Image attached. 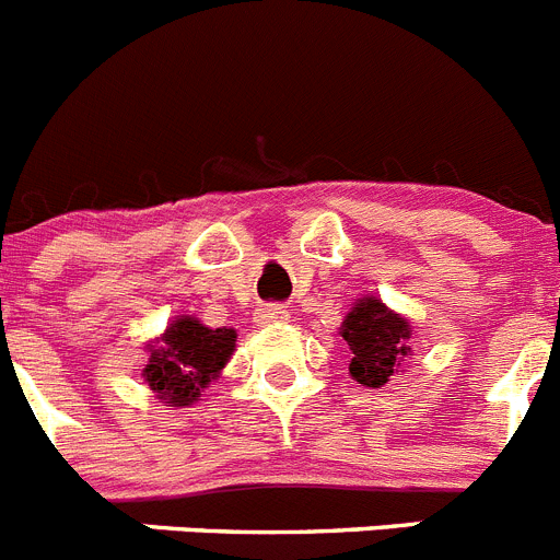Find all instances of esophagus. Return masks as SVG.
Listing matches in <instances>:
<instances>
[{
  "mask_svg": "<svg viewBox=\"0 0 560 560\" xmlns=\"http://www.w3.org/2000/svg\"><path fill=\"white\" fill-rule=\"evenodd\" d=\"M291 314L283 308V305H264L257 308V323L260 325H277V323H289Z\"/></svg>",
  "mask_w": 560,
  "mask_h": 560,
  "instance_id": "esophagus-1",
  "label": "esophagus"
}]
</instances>
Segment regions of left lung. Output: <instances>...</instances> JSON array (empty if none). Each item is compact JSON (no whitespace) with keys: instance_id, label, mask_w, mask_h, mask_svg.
Returning a JSON list of instances; mask_svg holds the SVG:
<instances>
[{"instance_id":"left-lung-1","label":"left lung","mask_w":560,"mask_h":560,"mask_svg":"<svg viewBox=\"0 0 560 560\" xmlns=\"http://www.w3.org/2000/svg\"><path fill=\"white\" fill-rule=\"evenodd\" d=\"M339 336L350 348V378L361 387H384L412 355V323L373 294L355 300Z\"/></svg>"}]
</instances>
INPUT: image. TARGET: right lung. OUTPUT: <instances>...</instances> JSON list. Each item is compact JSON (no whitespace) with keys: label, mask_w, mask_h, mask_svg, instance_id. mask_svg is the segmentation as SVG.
I'll return each instance as SVG.
<instances>
[{"label":"right lung","mask_w":560,"mask_h":560,"mask_svg":"<svg viewBox=\"0 0 560 560\" xmlns=\"http://www.w3.org/2000/svg\"><path fill=\"white\" fill-rule=\"evenodd\" d=\"M235 328H207L190 314L176 316L145 345L142 378L165 407H190L235 353Z\"/></svg>","instance_id":"add662e5"}]
</instances>
